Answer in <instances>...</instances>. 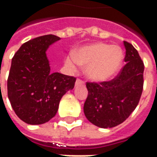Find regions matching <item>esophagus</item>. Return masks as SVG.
I'll return each mask as SVG.
<instances>
[{
  "instance_id": "esophagus-1",
  "label": "esophagus",
  "mask_w": 157,
  "mask_h": 157,
  "mask_svg": "<svg viewBox=\"0 0 157 157\" xmlns=\"http://www.w3.org/2000/svg\"><path fill=\"white\" fill-rule=\"evenodd\" d=\"M82 84H84V82L82 80H81V79H77L76 82H75V86L82 85Z\"/></svg>"
}]
</instances>
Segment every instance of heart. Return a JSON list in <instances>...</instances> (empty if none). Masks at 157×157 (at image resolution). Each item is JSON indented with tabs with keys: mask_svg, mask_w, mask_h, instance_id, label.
I'll list each match as a JSON object with an SVG mask.
<instances>
[{
	"mask_svg": "<svg viewBox=\"0 0 157 157\" xmlns=\"http://www.w3.org/2000/svg\"><path fill=\"white\" fill-rule=\"evenodd\" d=\"M123 59L124 53L120 47L95 43L79 48L75 55L66 58L65 64L73 71L79 65H86L85 73L90 80L104 82L115 75Z\"/></svg>",
	"mask_w": 157,
	"mask_h": 157,
	"instance_id": "obj_1",
	"label": "heart"
}]
</instances>
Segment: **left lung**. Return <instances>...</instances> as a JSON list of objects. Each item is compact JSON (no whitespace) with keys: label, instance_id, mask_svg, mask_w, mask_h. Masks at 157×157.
<instances>
[{"label":"left lung","instance_id":"obj_1","mask_svg":"<svg viewBox=\"0 0 157 157\" xmlns=\"http://www.w3.org/2000/svg\"><path fill=\"white\" fill-rule=\"evenodd\" d=\"M126 62L115 78L109 82H86L88 96L84 113L100 128H113L128 118L138 105L144 84V63L135 47L124 41Z\"/></svg>","mask_w":157,"mask_h":157}]
</instances>
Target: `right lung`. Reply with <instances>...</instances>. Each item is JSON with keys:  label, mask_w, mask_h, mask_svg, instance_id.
Wrapping results in <instances>:
<instances>
[{"label": "right lung", "mask_w": 157, "mask_h": 157, "mask_svg": "<svg viewBox=\"0 0 157 157\" xmlns=\"http://www.w3.org/2000/svg\"><path fill=\"white\" fill-rule=\"evenodd\" d=\"M59 39L53 34L31 39L12 59L7 95L16 114L29 124L49 121L58 111L62 97L74 88V76L50 72L46 51Z\"/></svg>", "instance_id": "obj_1"}]
</instances>
